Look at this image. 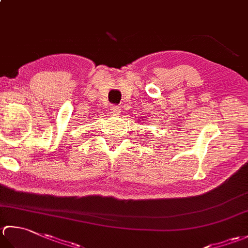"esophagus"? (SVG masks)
<instances>
[{"instance_id":"obj_1","label":"esophagus","mask_w":248,"mask_h":248,"mask_svg":"<svg viewBox=\"0 0 248 248\" xmlns=\"http://www.w3.org/2000/svg\"><path fill=\"white\" fill-rule=\"evenodd\" d=\"M110 111L113 113V115L118 116L121 113V108H120V106H114V108H111Z\"/></svg>"}]
</instances>
